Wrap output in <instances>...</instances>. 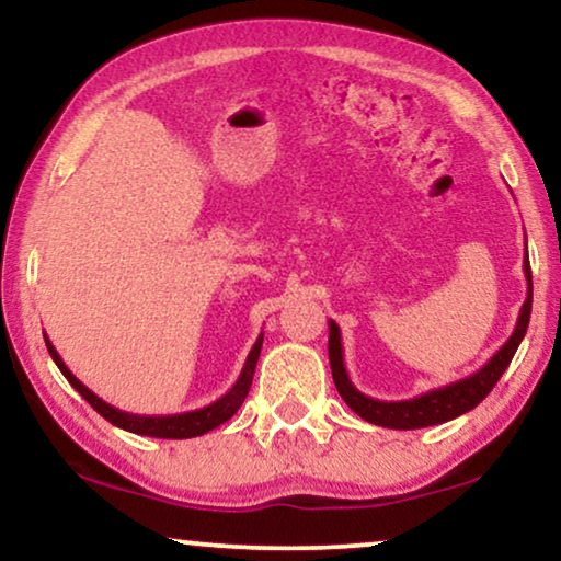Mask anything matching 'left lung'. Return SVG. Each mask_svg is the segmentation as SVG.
I'll return each instance as SVG.
<instances>
[{
    "mask_svg": "<svg viewBox=\"0 0 561 561\" xmlns=\"http://www.w3.org/2000/svg\"><path fill=\"white\" fill-rule=\"evenodd\" d=\"M524 273L528 280V294H526L524 306H520L516 329H513L508 342H505L503 347L480 367L478 373H472L470 378L449 382V386H444V388L428 390V393L409 398V401H378V398L359 393V390L352 386L347 367H344L340 327H336L334 319H329V365H332V378H334L336 390H340L342 401L347 403L359 419L370 421V424H375V426L401 428V432H405V428H424V426L444 424V421H451V419L462 416V413H467V411H472L474 405H478L482 398L493 390L495 382L501 380V375L508 370V365H511L513 355H516L520 340L526 336L528 319H531V298H534L531 265H528V255L524 260Z\"/></svg>",
    "mask_w": 561,
    "mask_h": 561,
    "instance_id": "1",
    "label": "left lung"
}]
</instances>
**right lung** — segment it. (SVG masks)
Instances as JSON below:
<instances>
[{
    "instance_id": "add662e5",
    "label": "right lung",
    "mask_w": 561,
    "mask_h": 561,
    "mask_svg": "<svg viewBox=\"0 0 561 561\" xmlns=\"http://www.w3.org/2000/svg\"><path fill=\"white\" fill-rule=\"evenodd\" d=\"M45 347H48L53 363L58 365V370L66 375V380L71 382V386L79 390V393L87 398L91 409L96 413H102V416L110 421V424L125 428V432H133V434H142V436H156V439H191V436H202L206 432H211V428H217L219 424H225L237 413L240 409L244 398L250 393V386H252V375H255V365H257V357H260V347H263V334L257 336L255 344H252L248 359H244V367L240 373V378L232 388L227 390L225 396L217 398V401L204 405V409H196V411H186V413H173V416H140V413H127V411H119L114 409L112 403H106L99 398L94 390H89L83 382L76 378V375L68 370L64 359L53 347L48 336H45Z\"/></svg>"
}]
</instances>
